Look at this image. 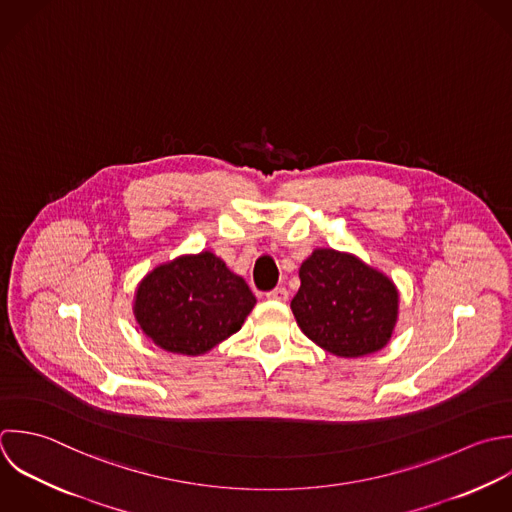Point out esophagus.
Instances as JSON below:
<instances>
[{
	"label": "esophagus",
	"instance_id": "obj_1",
	"mask_svg": "<svg viewBox=\"0 0 512 512\" xmlns=\"http://www.w3.org/2000/svg\"><path fill=\"white\" fill-rule=\"evenodd\" d=\"M267 299H271V301H287L289 299V291L285 287H275L273 291L267 293Z\"/></svg>",
	"mask_w": 512,
	"mask_h": 512
}]
</instances>
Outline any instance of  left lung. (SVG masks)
<instances>
[{"instance_id": "obj_1", "label": "left lung", "mask_w": 512, "mask_h": 512, "mask_svg": "<svg viewBox=\"0 0 512 512\" xmlns=\"http://www.w3.org/2000/svg\"><path fill=\"white\" fill-rule=\"evenodd\" d=\"M299 277L291 309L311 341L339 357H363L387 345L399 295L383 273L353 255L317 249Z\"/></svg>"}]
</instances>
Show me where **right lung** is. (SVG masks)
<instances>
[{
	"mask_svg": "<svg viewBox=\"0 0 512 512\" xmlns=\"http://www.w3.org/2000/svg\"><path fill=\"white\" fill-rule=\"evenodd\" d=\"M253 305L249 285L205 251L153 269L137 289L135 317L161 349L201 355L237 333Z\"/></svg>",
	"mask_w": 512,
	"mask_h": 512,
	"instance_id": "1",
	"label": "right lung"
}]
</instances>
